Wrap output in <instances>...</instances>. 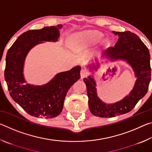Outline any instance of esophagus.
I'll return each instance as SVG.
<instances>
[{
	"label": "esophagus",
	"instance_id": "34e87169",
	"mask_svg": "<svg viewBox=\"0 0 152 152\" xmlns=\"http://www.w3.org/2000/svg\"><path fill=\"white\" fill-rule=\"evenodd\" d=\"M87 75H88V73H87V72L85 70H84V69H82V70H81V71H80L81 78H85V77L87 76Z\"/></svg>",
	"mask_w": 152,
	"mask_h": 152
}]
</instances>
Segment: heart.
Instances as JSON below:
<instances>
[{
    "instance_id": "obj_1",
    "label": "heart",
    "mask_w": 152,
    "mask_h": 152,
    "mask_svg": "<svg viewBox=\"0 0 152 152\" xmlns=\"http://www.w3.org/2000/svg\"><path fill=\"white\" fill-rule=\"evenodd\" d=\"M102 35L101 33L93 31H84L76 35V44L78 46H88L96 43Z\"/></svg>"
}]
</instances>
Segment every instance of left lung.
<instances>
[{"mask_svg": "<svg viewBox=\"0 0 152 152\" xmlns=\"http://www.w3.org/2000/svg\"><path fill=\"white\" fill-rule=\"evenodd\" d=\"M113 33L119 36V39L114 47L104 51V56L111 60L127 61L135 72L137 80L132 91L124 99L113 104H106L97 96L94 80L91 76L84 78L89 109L92 115L99 117H113L131 111L147 93L151 80L150 55L146 45L137 35L129 31Z\"/></svg>", "mask_w": 152, "mask_h": 152, "instance_id": "8db88e82", "label": "left lung"}]
</instances>
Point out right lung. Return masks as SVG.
Segmentation results:
<instances>
[{
  "label": "right lung",
  "mask_w": 152,
  "mask_h": 152,
  "mask_svg": "<svg viewBox=\"0 0 152 152\" xmlns=\"http://www.w3.org/2000/svg\"><path fill=\"white\" fill-rule=\"evenodd\" d=\"M61 27L62 25H58L28 31L20 35L7 51L4 78L10 95L33 117L50 119L60 115L68 90L80 78L81 67L78 66L57 74L43 85L25 84L23 72L27 53L42 42H57Z\"/></svg>",
  "instance_id": "obj_1"
}]
</instances>
